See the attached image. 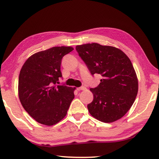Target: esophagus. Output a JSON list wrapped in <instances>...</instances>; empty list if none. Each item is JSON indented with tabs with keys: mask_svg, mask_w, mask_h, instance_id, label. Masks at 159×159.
Wrapping results in <instances>:
<instances>
[{
	"mask_svg": "<svg viewBox=\"0 0 159 159\" xmlns=\"http://www.w3.org/2000/svg\"><path fill=\"white\" fill-rule=\"evenodd\" d=\"M86 89V88L84 87V86H81V87L77 88V90H84Z\"/></svg>",
	"mask_w": 159,
	"mask_h": 159,
	"instance_id": "obj_1",
	"label": "esophagus"
}]
</instances>
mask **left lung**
<instances>
[{"mask_svg":"<svg viewBox=\"0 0 159 159\" xmlns=\"http://www.w3.org/2000/svg\"><path fill=\"white\" fill-rule=\"evenodd\" d=\"M76 50L90 74L103 77L98 87L90 88L93 102L90 114L104 123L122 118L133 105L138 91V80L130 59L119 49L100 44L77 45Z\"/></svg>","mask_w":159,"mask_h":159,"instance_id":"obj_1","label":"left lung"}]
</instances>
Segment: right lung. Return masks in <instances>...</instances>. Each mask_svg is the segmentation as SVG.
Wrapping results in <instances>:
<instances>
[{"instance_id":"obj_1","label":"right lung","mask_w":159,"mask_h":159,"mask_svg":"<svg viewBox=\"0 0 159 159\" xmlns=\"http://www.w3.org/2000/svg\"><path fill=\"white\" fill-rule=\"evenodd\" d=\"M71 47H53L31 55L21 68L19 98L26 112L37 122L52 125L65 117L74 98L75 88L59 84L64 55Z\"/></svg>"}]
</instances>
